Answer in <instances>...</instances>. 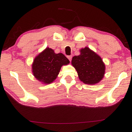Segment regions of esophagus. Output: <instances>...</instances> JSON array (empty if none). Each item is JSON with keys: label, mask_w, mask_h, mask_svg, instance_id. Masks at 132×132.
Here are the masks:
<instances>
[{"label": "esophagus", "mask_w": 132, "mask_h": 132, "mask_svg": "<svg viewBox=\"0 0 132 132\" xmlns=\"http://www.w3.org/2000/svg\"><path fill=\"white\" fill-rule=\"evenodd\" d=\"M67 58L69 59L70 61H71V59H72V56L71 55H70V56H67Z\"/></svg>", "instance_id": "esophagus-1"}]
</instances>
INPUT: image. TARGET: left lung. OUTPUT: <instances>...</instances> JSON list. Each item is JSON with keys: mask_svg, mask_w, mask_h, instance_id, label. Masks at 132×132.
<instances>
[{"mask_svg": "<svg viewBox=\"0 0 132 132\" xmlns=\"http://www.w3.org/2000/svg\"><path fill=\"white\" fill-rule=\"evenodd\" d=\"M71 64L78 73L79 78L85 84L94 85L104 76L105 71L102 59L88 47L80 50V55L75 56Z\"/></svg>", "mask_w": 132, "mask_h": 132, "instance_id": "left-lung-1", "label": "left lung"}]
</instances>
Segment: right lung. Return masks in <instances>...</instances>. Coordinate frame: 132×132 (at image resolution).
Here are the masks:
<instances>
[{
  "mask_svg": "<svg viewBox=\"0 0 132 132\" xmlns=\"http://www.w3.org/2000/svg\"><path fill=\"white\" fill-rule=\"evenodd\" d=\"M69 62L62 53L56 54L52 48H46L34 59L32 72L38 80L48 84L55 80L61 67Z\"/></svg>",
  "mask_w": 132,
  "mask_h": 132,
  "instance_id": "1",
  "label": "right lung"
}]
</instances>
